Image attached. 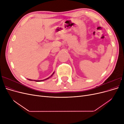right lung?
<instances>
[{"mask_svg":"<svg viewBox=\"0 0 124 124\" xmlns=\"http://www.w3.org/2000/svg\"><path fill=\"white\" fill-rule=\"evenodd\" d=\"M54 73V72L53 73V74H52L50 77H48V78H46V79H44V80H33V81H36V82H41V81H45V80H47V79H48V78H51L52 76H53ZM27 79H28V78H27ZM28 80H29V81H33L32 80H31V79H28Z\"/></svg>","mask_w":124,"mask_h":124,"instance_id":"right-lung-1","label":"right lung"}]
</instances>
